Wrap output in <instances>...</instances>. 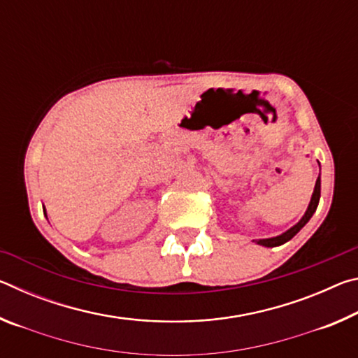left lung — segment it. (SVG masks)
<instances>
[{
  "mask_svg": "<svg viewBox=\"0 0 358 358\" xmlns=\"http://www.w3.org/2000/svg\"><path fill=\"white\" fill-rule=\"evenodd\" d=\"M319 199H320V177H317L316 180V186H314V192H313V197H311V202L308 205V210L305 216L301 217V220L295 224L294 227H290L287 232H284L280 237H273V238H265V240H257V245H262L266 248H273V246H280L282 243H286L290 238H294L296 234L300 232V229L305 226V224L311 220V216L314 215V211H316L317 205H319Z\"/></svg>",
  "mask_w": 358,
  "mask_h": 358,
  "instance_id": "obj_1",
  "label": "left lung"
}]
</instances>
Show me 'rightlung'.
<instances>
[{"mask_svg":"<svg viewBox=\"0 0 358 358\" xmlns=\"http://www.w3.org/2000/svg\"><path fill=\"white\" fill-rule=\"evenodd\" d=\"M44 215H45V208H44Z\"/></svg>","mask_w":358,"mask_h":358,"instance_id":"add662e5","label":"right lung"}]
</instances>
